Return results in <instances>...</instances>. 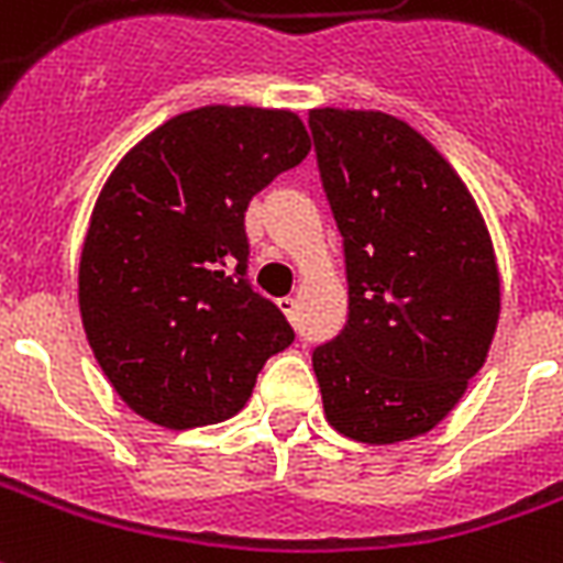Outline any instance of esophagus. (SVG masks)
<instances>
[{"mask_svg":"<svg viewBox=\"0 0 563 563\" xmlns=\"http://www.w3.org/2000/svg\"><path fill=\"white\" fill-rule=\"evenodd\" d=\"M277 303H280V310L286 313L289 322H298V301H295V298H280Z\"/></svg>","mask_w":563,"mask_h":563,"instance_id":"34e87169","label":"esophagus"}]
</instances>
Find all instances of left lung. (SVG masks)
Wrapping results in <instances>:
<instances>
[{
	"mask_svg": "<svg viewBox=\"0 0 563 563\" xmlns=\"http://www.w3.org/2000/svg\"><path fill=\"white\" fill-rule=\"evenodd\" d=\"M343 235L349 316L313 349L324 418L366 444L430 432L493 343L501 289L489 232L451 164L387 112H310Z\"/></svg>",
	"mask_w": 563,
	"mask_h": 563,
	"instance_id": "left-lung-1",
	"label": "left lung"
}]
</instances>
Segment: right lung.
<instances>
[{
    "label": "right lung",
    "instance_id": "right-lung-1",
    "mask_svg": "<svg viewBox=\"0 0 563 563\" xmlns=\"http://www.w3.org/2000/svg\"><path fill=\"white\" fill-rule=\"evenodd\" d=\"M310 152L301 119L202 107L145 136L103 185L80 260L82 328L115 394L152 423L232 418L292 345L247 280L250 199Z\"/></svg>",
    "mask_w": 563,
    "mask_h": 563
}]
</instances>
